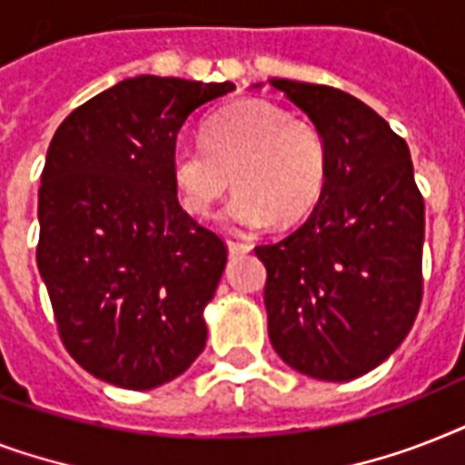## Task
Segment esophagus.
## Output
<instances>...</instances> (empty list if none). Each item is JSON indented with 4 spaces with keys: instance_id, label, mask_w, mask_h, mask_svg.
<instances>
[{
    "instance_id": "obj_1",
    "label": "esophagus",
    "mask_w": 465,
    "mask_h": 465,
    "mask_svg": "<svg viewBox=\"0 0 465 465\" xmlns=\"http://www.w3.org/2000/svg\"><path fill=\"white\" fill-rule=\"evenodd\" d=\"M226 248H229V253L232 255H241V253H248L251 251V243H246V241H226Z\"/></svg>"
}]
</instances>
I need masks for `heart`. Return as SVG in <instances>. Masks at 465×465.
<instances>
[{
  "label": "heart",
  "instance_id": "b5f03b06",
  "mask_svg": "<svg viewBox=\"0 0 465 465\" xmlns=\"http://www.w3.org/2000/svg\"><path fill=\"white\" fill-rule=\"evenodd\" d=\"M232 175L239 190L222 212L226 224H297L313 212L328 181L323 134L280 105L246 98L214 113L203 142L178 140L171 149L175 195L195 217L224 195Z\"/></svg>",
  "mask_w": 465,
  "mask_h": 465
}]
</instances>
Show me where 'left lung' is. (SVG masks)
Segmentation results:
<instances>
[{
    "mask_svg": "<svg viewBox=\"0 0 465 465\" xmlns=\"http://www.w3.org/2000/svg\"><path fill=\"white\" fill-rule=\"evenodd\" d=\"M321 130L328 181L311 217L265 262L275 352L321 381L379 367L411 332L422 302L425 200L411 149L360 98L323 84L270 79Z\"/></svg>",
    "mask_w": 465,
    "mask_h": 465,
    "instance_id": "obj_1",
    "label": "left lung"
}]
</instances>
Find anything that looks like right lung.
Listing matches in <instances>:
<instances>
[{"label":"right lung","instance_id":"obj_1","mask_svg":"<svg viewBox=\"0 0 465 465\" xmlns=\"http://www.w3.org/2000/svg\"><path fill=\"white\" fill-rule=\"evenodd\" d=\"M232 82L134 76L64 118L38 190V270L67 352L120 389L171 381L207 342L226 246L178 204L171 149Z\"/></svg>","mask_w":465,"mask_h":465}]
</instances>
